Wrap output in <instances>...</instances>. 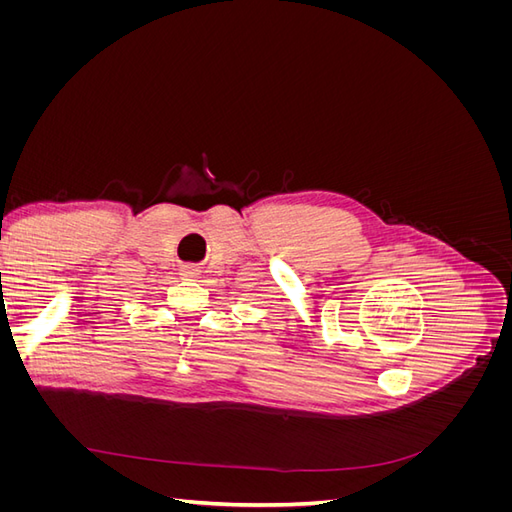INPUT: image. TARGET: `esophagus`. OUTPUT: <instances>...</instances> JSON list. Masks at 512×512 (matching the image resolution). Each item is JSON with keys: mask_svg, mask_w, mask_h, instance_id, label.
<instances>
[{"mask_svg": "<svg viewBox=\"0 0 512 512\" xmlns=\"http://www.w3.org/2000/svg\"><path fill=\"white\" fill-rule=\"evenodd\" d=\"M198 275H200V271L196 267H183L181 269V277H185V280H196Z\"/></svg>", "mask_w": 512, "mask_h": 512, "instance_id": "34e87169", "label": "esophagus"}]
</instances>
